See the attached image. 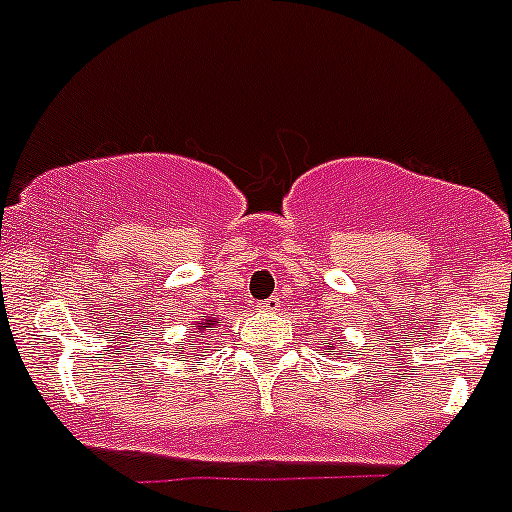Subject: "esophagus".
<instances>
[{
	"instance_id": "esophagus-1",
	"label": "esophagus",
	"mask_w": 512,
	"mask_h": 512,
	"mask_svg": "<svg viewBox=\"0 0 512 512\" xmlns=\"http://www.w3.org/2000/svg\"><path fill=\"white\" fill-rule=\"evenodd\" d=\"M277 310H280V297L277 295L267 297V300L260 302V312H277Z\"/></svg>"
}]
</instances>
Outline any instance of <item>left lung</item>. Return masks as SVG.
Returning <instances> with one entry per match:
<instances>
[{"label":"left lung","instance_id":"1","mask_svg":"<svg viewBox=\"0 0 512 512\" xmlns=\"http://www.w3.org/2000/svg\"><path fill=\"white\" fill-rule=\"evenodd\" d=\"M337 340V337H335ZM337 345H340V342H325V352H330V355H335V357H340L342 352L337 350Z\"/></svg>","mask_w":512,"mask_h":512}]
</instances>
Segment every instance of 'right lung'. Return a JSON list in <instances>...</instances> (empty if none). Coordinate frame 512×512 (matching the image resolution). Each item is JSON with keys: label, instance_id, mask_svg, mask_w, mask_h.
<instances>
[{"label": "right lung", "instance_id": "add662e5", "mask_svg": "<svg viewBox=\"0 0 512 512\" xmlns=\"http://www.w3.org/2000/svg\"><path fill=\"white\" fill-rule=\"evenodd\" d=\"M215 325H217V317H207V315H202L200 320L192 322V330H195V340H187L185 345L177 347V352H180V355H187L192 360V357H195L197 352L205 347V342H202L205 332H210V327H215Z\"/></svg>", "mask_w": 512, "mask_h": 512}]
</instances>
